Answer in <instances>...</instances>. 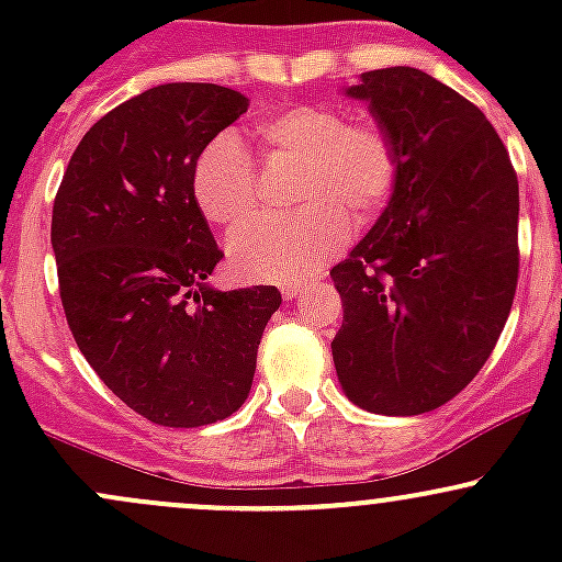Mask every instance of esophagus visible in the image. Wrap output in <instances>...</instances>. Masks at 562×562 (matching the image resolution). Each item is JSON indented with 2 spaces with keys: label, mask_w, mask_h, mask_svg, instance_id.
<instances>
[{
  "label": "esophagus",
  "mask_w": 562,
  "mask_h": 562,
  "mask_svg": "<svg viewBox=\"0 0 562 562\" xmlns=\"http://www.w3.org/2000/svg\"><path fill=\"white\" fill-rule=\"evenodd\" d=\"M282 296H285L288 302H293V299L302 296V285H285L282 288Z\"/></svg>",
  "instance_id": "1"
}]
</instances>
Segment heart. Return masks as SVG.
<instances>
[{
    "label": "heart",
    "instance_id": "1",
    "mask_svg": "<svg viewBox=\"0 0 562 562\" xmlns=\"http://www.w3.org/2000/svg\"><path fill=\"white\" fill-rule=\"evenodd\" d=\"M266 160L299 166L293 217L247 223L228 241L234 271L252 282L296 285L345 247L350 223L370 225L400 181V149L383 124L348 122L342 108L293 105L258 124ZM190 192L212 225L234 228L258 209L252 157L231 133L203 146L192 162Z\"/></svg>",
    "mask_w": 562,
    "mask_h": 562
}]
</instances>
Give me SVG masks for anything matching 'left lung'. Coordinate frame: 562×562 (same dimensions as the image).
Listing matches in <instances>:
<instances>
[{"mask_svg":"<svg viewBox=\"0 0 562 562\" xmlns=\"http://www.w3.org/2000/svg\"><path fill=\"white\" fill-rule=\"evenodd\" d=\"M364 100L400 149V181L370 234L331 269L342 326L339 386L381 416H418L490 359L519 274V184L484 113L416 67L361 72Z\"/></svg>","mask_w":562,"mask_h":562,"instance_id":"8db88e82","label":"left lung"}]
</instances>
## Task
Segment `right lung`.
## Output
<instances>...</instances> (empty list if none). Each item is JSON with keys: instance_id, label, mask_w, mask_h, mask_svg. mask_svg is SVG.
Listing matches in <instances>:
<instances>
[{"instance_id": "add662e5", "label": "right lung", "mask_w": 562, "mask_h": 562, "mask_svg": "<svg viewBox=\"0 0 562 562\" xmlns=\"http://www.w3.org/2000/svg\"><path fill=\"white\" fill-rule=\"evenodd\" d=\"M217 83H162L108 111L72 151L50 220L59 296L100 381L160 427L245 405L274 285L217 291L223 249L190 192L203 146L247 111Z\"/></svg>"}]
</instances>
